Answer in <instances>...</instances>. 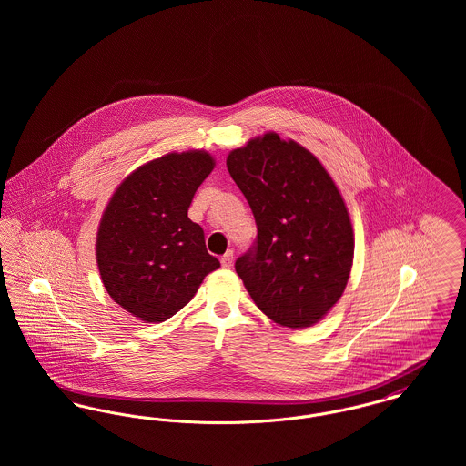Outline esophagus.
<instances>
[{
    "instance_id": "34e87169",
    "label": "esophagus",
    "mask_w": 466,
    "mask_h": 466,
    "mask_svg": "<svg viewBox=\"0 0 466 466\" xmlns=\"http://www.w3.org/2000/svg\"><path fill=\"white\" fill-rule=\"evenodd\" d=\"M220 262H222V267H225V268H230L232 262H234V251H227V253L223 255Z\"/></svg>"
}]
</instances>
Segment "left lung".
<instances>
[{"mask_svg":"<svg viewBox=\"0 0 466 466\" xmlns=\"http://www.w3.org/2000/svg\"><path fill=\"white\" fill-rule=\"evenodd\" d=\"M227 167L257 223L236 272L258 309L278 325L304 329L340 299L353 266V227L319 160L278 134L230 152Z\"/></svg>","mask_w":466,"mask_h":466,"instance_id":"left-lung-1","label":"left lung"}]
</instances>
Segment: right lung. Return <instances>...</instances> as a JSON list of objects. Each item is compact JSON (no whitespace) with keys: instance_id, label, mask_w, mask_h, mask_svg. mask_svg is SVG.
I'll return each mask as SVG.
<instances>
[{"instance_id":"obj_1","label":"right lung","mask_w":466,"mask_h":466,"mask_svg":"<svg viewBox=\"0 0 466 466\" xmlns=\"http://www.w3.org/2000/svg\"><path fill=\"white\" fill-rule=\"evenodd\" d=\"M213 166V157L196 150L160 157L126 177L106 206L96 244L103 285L147 323L175 316L220 267L187 215Z\"/></svg>"}]
</instances>
